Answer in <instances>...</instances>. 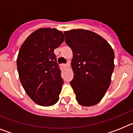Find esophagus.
Here are the masks:
<instances>
[{
	"mask_svg": "<svg viewBox=\"0 0 133 133\" xmlns=\"http://www.w3.org/2000/svg\"><path fill=\"white\" fill-rule=\"evenodd\" d=\"M63 66H64V67H69V66H70V64H69V63H66V64H63Z\"/></svg>",
	"mask_w": 133,
	"mask_h": 133,
	"instance_id": "obj_1",
	"label": "esophagus"
}]
</instances>
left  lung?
Instances as JSON below:
<instances>
[{
	"label": "left lung",
	"mask_w": 133,
	"mask_h": 133,
	"mask_svg": "<svg viewBox=\"0 0 133 133\" xmlns=\"http://www.w3.org/2000/svg\"><path fill=\"white\" fill-rule=\"evenodd\" d=\"M65 42L73 53L70 85L81 105L93 106L104 97L111 82L115 53L102 36L84 29L65 31Z\"/></svg>",
	"instance_id": "1"
}]
</instances>
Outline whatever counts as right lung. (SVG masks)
I'll return each instance as SVG.
<instances>
[{
  "instance_id": "obj_1",
  "label": "right lung",
  "mask_w": 133,
  "mask_h": 133,
  "mask_svg": "<svg viewBox=\"0 0 133 133\" xmlns=\"http://www.w3.org/2000/svg\"><path fill=\"white\" fill-rule=\"evenodd\" d=\"M64 41L56 29L41 28L30 34L21 46L16 66L25 92L38 105H54L64 81L56 63L55 49Z\"/></svg>"
}]
</instances>
